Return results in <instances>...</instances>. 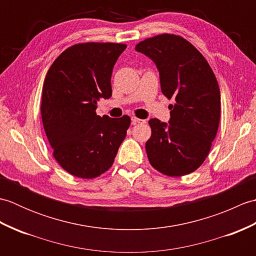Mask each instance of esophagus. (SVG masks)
I'll list each match as a JSON object with an SVG mask.
<instances>
[{"mask_svg":"<svg viewBox=\"0 0 256 256\" xmlns=\"http://www.w3.org/2000/svg\"><path fill=\"white\" fill-rule=\"evenodd\" d=\"M132 123L135 125L138 123H145V120H140V118H138L136 116H133L132 118Z\"/></svg>","mask_w":256,"mask_h":256,"instance_id":"esophagus-1","label":"esophagus"}]
</instances>
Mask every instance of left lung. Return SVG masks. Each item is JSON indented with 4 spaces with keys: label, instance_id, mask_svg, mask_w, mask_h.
Here are the masks:
<instances>
[{
    "label": "left lung",
    "instance_id": "obj_1",
    "mask_svg": "<svg viewBox=\"0 0 256 256\" xmlns=\"http://www.w3.org/2000/svg\"><path fill=\"white\" fill-rule=\"evenodd\" d=\"M136 52L156 64L160 89L170 104V124L148 121L145 144L150 165L170 177L188 175L208 156L218 132L221 98L218 81L201 52L184 37L160 34L140 42Z\"/></svg>",
    "mask_w": 256,
    "mask_h": 256
}]
</instances>
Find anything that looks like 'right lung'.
Segmentation results:
<instances>
[{
  "label": "right lung",
  "instance_id": "add662e5",
  "mask_svg": "<svg viewBox=\"0 0 256 256\" xmlns=\"http://www.w3.org/2000/svg\"><path fill=\"white\" fill-rule=\"evenodd\" d=\"M126 48L118 42H81L48 69L40 113L52 156L67 172L92 179L113 165L131 124L128 116H96V102L112 96L114 64Z\"/></svg>",
  "mask_w": 256,
  "mask_h": 256
}]
</instances>
